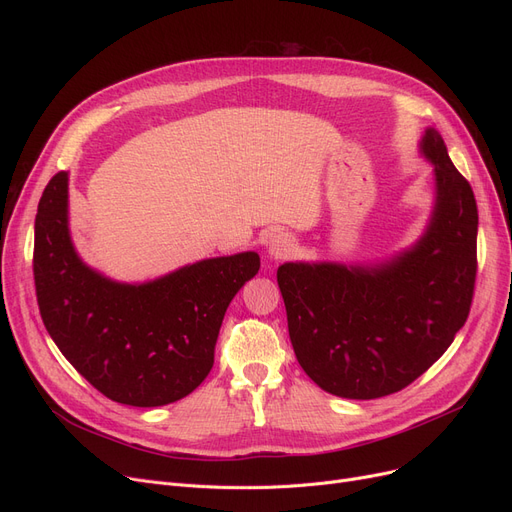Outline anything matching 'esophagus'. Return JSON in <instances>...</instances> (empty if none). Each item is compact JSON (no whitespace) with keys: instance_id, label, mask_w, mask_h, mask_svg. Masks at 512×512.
Masks as SVG:
<instances>
[{"instance_id":"esophagus-1","label":"esophagus","mask_w":512,"mask_h":512,"mask_svg":"<svg viewBox=\"0 0 512 512\" xmlns=\"http://www.w3.org/2000/svg\"><path fill=\"white\" fill-rule=\"evenodd\" d=\"M292 251H294V238L286 232L274 234L270 240V247H267V255H270V259L274 261L286 259L288 255H292Z\"/></svg>"}]
</instances>
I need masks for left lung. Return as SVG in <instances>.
Here are the masks:
<instances>
[{
  "label": "left lung",
  "mask_w": 512,
  "mask_h": 512,
  "mask_svg": "<svg viewBox=\"0 0 512 512\" xmlns=\"http://www.w3.org/2000/svg\"><path fill=\"white\" fill-rule=\"evenodd\" d=\"M419 151L434 166L436 197L415 245L367 265L278 267L294 355L334 396L371 400L407 388L467 321L477 274V203L436 128H425Z\"/></svg>",
  "instance_id": "obj_1"
}]
</instances>
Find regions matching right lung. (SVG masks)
<instances>
[{
    "label": "right lung",
    "instance_id": "1",
    "mask_svg": "<svg viewBox=\"0 0 512 512\" xmlns=\"http://www.w3.org/2000/svg\"><path fill=\"white\" fill-rule=\"evenodd\" d=\"M33 272L43 324L72 367L122 405L164 407L207 378L226 309L259 272V255L203 259L143 284L116 282L78 257L68 172H58L39 201Z\"/></svg>",
    "mask_w": 512,
    "mask_h": 512
}]
</instances>
